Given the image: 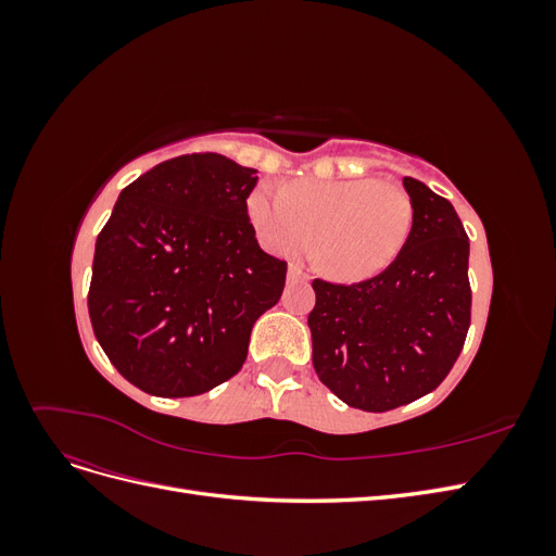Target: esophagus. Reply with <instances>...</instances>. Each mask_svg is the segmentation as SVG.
<instances>
[{"mask_svg":"<svg viewBox=\"0 0 556 556\" xmlns=\"http://www.w3.org/2000/svg\"><path fill=\"white\" fill-rule=\"evenodd\" d=\"M288 280L299 282V280H308V276L304 274V268H301L299 264H290L288 266Z\"/></svg>","mask_w":556,"mask_h":556,"instance_id":"obj_1","label":"esophagus"}]
</instances>
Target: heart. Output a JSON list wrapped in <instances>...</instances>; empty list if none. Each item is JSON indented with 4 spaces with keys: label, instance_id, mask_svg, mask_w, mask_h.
<instances>
[{
    "label": "heart",
    "instance_id": "b5f03b06",
    "mask_svg": "<svg viewBox=\"0 0 556 556\" xmlns=\"http://www.w3.org/2000/svg\"><path fill=\"white\" fill-rule=\"evenodd\" d=\"M262 243L278 252L306 250L317 233V257L339 280H364L390 266L408 243L415 204L396 180H296L288 192L264 182L248 197Z\"/></svg>",
    "mask_w": 556,
    "mask_h": 556
}]
</instances>
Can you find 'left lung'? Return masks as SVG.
Returning a JSON list of instances; mask_svg holds the SVG:
<instances>
[{"instance_id":"obj_1","label":"left lung","mask_w":556,"mask_h":556,"mask_svg":"<svg viewBox=\"0 0 556 556\" xmlns=\"http://www.w3.org/2000/svg\"><path fill=\"white\" fill-rule=\"evenodd\" d=\"M403 188L415 223L399 257L362 282L313 280L315 374L348 406L368 413L433 392L470 325V245L459 215L425 182L403 178Z\"/></svg>"}]
</instances>
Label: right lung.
Segmentation results:
<instances>
[{
  "mask_svg": "<svg viewBox=\"0 0 556 556\" xmlns=\"http://www.w3.org/2000/svg\"><path fill=\"white\" fill-rule=\"evenodd\" d=\"M255 185V169L194 153L117 197L97 237L88 311L106 357L139 390L197 396L241 371L252 325L288 274L250 225Z\"/></svg>",
  "mask_w": 556,
  "mask_h": 556,
  "instance_id": "obj_1",
  "label": "right lung"
}]
</instances>
